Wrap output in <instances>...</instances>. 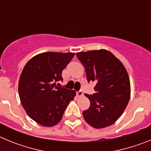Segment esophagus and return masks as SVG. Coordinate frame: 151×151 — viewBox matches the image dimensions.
<instances>
[{
  "instance_id": "obj_1",
  "label": "esophagus",
  "mask_w": 151,
  "mask_h": 151,
  "mask_svg": "<svg viewBox=\"0 0 151 151\" xmlns=\"http://www.w3.org/2000/svg\"><path fill=\"white\" fill-rule=\"evenodd\" d=\"M76 94H77V96H78V97H81V96H83V91H82V90L78 91L76 92Z\"/></svg>"
}]
</instances>
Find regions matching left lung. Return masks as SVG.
I'll return each mask as SVG.
<instances>
[{
  "mask_svg": "<svg viewBox=\"0 0 151 151\" xmlns=\"http://www.w3.org/2000/svg\"><path fill=\"white\" fill-rule=\"evenodd\" d=\"M83 64L88 82H95L93 94H85L90 106L83 111L85 120L95 129L107 127L118 119L130 99V81L119 60L109 50L76 54Z\"/></svg>",
  "mask_w": 151,
  "mask_h": 151,
  "instance_id": "8db88e82",
  "label": "left lung"
}]
</instances>
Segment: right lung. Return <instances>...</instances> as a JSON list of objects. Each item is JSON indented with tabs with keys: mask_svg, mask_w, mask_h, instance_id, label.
Listing matches in <instances>:
<instances>
[{
	"mask_svg": "<svg viewBox=\"0 0 151 151\" xmlns=\"http://www.w3.org/2000/svg\"><path fill=\"white\" fill-rule=\"evenodd\" d=\"M74 53L45 52L26 63L19 81V95L32 119L51 127L59 123L76 91L60 86L62 72Z\"/></svg>",
	"mask_w": 151,
	"mask_h": 151,
	"instance_id": "add662e5",
	"label": "right lung"
}]
</instances>
